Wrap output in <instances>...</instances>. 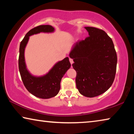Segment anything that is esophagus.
Returning <instances> with one entry per match:
<instances>
[{
  "label": "esophagus",
  "mask_w": 134,
  "mask_h": 134,
  "mask_svg": "<svg viewBox=\"0 0 134 134\" xmlns=\"http://www.w3.org/2000/svg\"><path fill=\"white\" fill-rule=\"evenodd\" d=\"M69 60H70V63H71V64L72 65V64H73V60H72V59H71V58H70V59H69Z\"/></svg>",
  "instance_id": "1"
}]
</instances>
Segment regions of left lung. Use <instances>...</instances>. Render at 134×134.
<instances>
[{
	"label": "left lung",
	"instance_id": "1",
	"mask_svg": "<svg viewBox=\"0 0 134 134\" xmlns=\"http://www.w3.org/2000/svg\"><path fill=\"white\" fill-rule=\"evenodd\" d=\"M89 37L74 43L69 54L73 59L76 87L87 97L102 94L114 81L117 55L111 38L105 31L94 27H85Z\"/></svg>",
	"mask_w": 134,
	"mask_h": 134
}]
</instances>
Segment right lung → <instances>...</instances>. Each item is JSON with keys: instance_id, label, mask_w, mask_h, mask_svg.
Wrapping results in <instances>:
<instances>
[{"instance_id": "obj_1", "label": "right lung", "mask_w": 134, "mask_h": 134, "mask_svg": "<svg viewBox=\"0 0 134 134\" xmlns=\"http://www.w3.org/2000/svg\"><path fill=\"white\" fill-rule=\"evenodd\" d=\"M54 28L49 25H40L31 29L20 44L19 70L23 83L28 91L35 96L41 99H49L55 96L60 90V82L65 72L71 67L69 57L58 62L47 74L35 76L27 69L25 60V49L29 37L40 32L52 33Z\"/></svg>"}]
</instances>
